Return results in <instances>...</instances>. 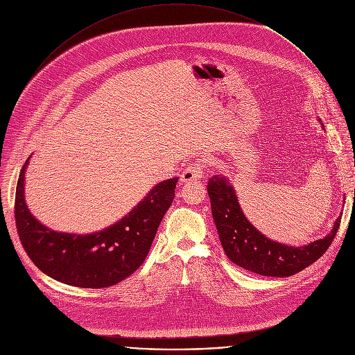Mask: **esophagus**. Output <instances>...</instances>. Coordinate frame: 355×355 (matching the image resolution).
Returning a JSON list of instances; mask_svg holds the SVG:
<instances>
[{"label": "esophagus", "instance_id": "obj_1", "mask_svg": "<svg viewBox=\"0 0 355 355\" xmlns=\"http://www.w3.org/2000/svg\"><path fill=\"white\" fill-rule=\"evenodd\" d=\"M202 174H204V166L199 164V163H192L188 167H185V170L181 173L180 181L182 184L196 181V180L202 178Z\"/></svg>", "mask_w": 355, "mask_h": 355}]
</instances>
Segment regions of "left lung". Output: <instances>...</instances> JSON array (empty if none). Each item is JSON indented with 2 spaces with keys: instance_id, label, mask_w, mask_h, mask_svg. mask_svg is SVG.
Listing matches in <instances>:
<instances>
[{
  "instance_id": "8db88e82",
  "label": "left lung",
  "mask_w": 355,
  "mask_h": 355,
  "mask_svg": "<svg viewBox=\"0 0 355 355\" xmlns=\"http://www.w3.org/2000/svg\"><path fill=\"white\" fill-rule=\"evenodd\" d=\"M322 123V121L319 119ZM324 129V125L322 123ZM212 216L226 256L239 267L264 277H291L319 260L333 241L343 214L334 220L323 239L305 245H289L264 236L252 226L225 175H215L208 182Z\"/></svg>"
}]
</instances>
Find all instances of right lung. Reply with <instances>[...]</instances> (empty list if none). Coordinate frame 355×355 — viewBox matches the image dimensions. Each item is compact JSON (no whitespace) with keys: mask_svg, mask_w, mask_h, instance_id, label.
<instances>
[{"mask_svg":"<svg viewBox=\"0 0 355 355\" xmlns=\"http://www.w3.org/2000/svg\"><path fill=\"white\" fill-rule=\"evenodd\" d=\"M29 159L17 184L15 222L33 264L50 278L80 288L112 286L133 274L143 264L173 204L178 178L156 184L128 215L107 229L88 234L64 233L40 223L26 205L25 173Z\"/></svg>","mask_w":355,"mask_h":355,"instance_id":"right-lung-1","label":"right lung"}]
</instances>
